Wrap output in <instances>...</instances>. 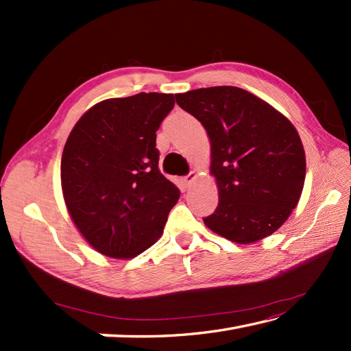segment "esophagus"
<instances>
[{"label":"esophagus","mask_w":351,"mask_h":351,"mask_svg":"<svg viewBox=\"0 0 351 351\" xmlns=\"http://www.w3.org/2000/svg\"><path fill=\"white\" fill-rule=\"evenodd\" d=\"M195 178H196V171H190V173L187 175V176H184V185H185V187H190V185H191V182L193 181H195Z\"/></svg>","instance_id":"1"}]
</instances>
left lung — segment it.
Returning a JSON list of instances; mask_svg holds the SVG:
<instances>
[{
  "label": "left lung",
  "instance_id": "left-lung-1",
  "mask_svg": "<svg viewBox=\"0 0 351 351\" xmlns=\"http://www.w3.org/2000/svg\"><path fill=\"white\" fill-rule=\"evenodd\" d=\"M176 104L204 125L219 205L204 219L238 244L271 235L299 202L306 160L299 132L258 96L234 86L196 88Z\"/></svg>",
  "mask_w": 351,
  "mask_h": 351
}]
</instances>
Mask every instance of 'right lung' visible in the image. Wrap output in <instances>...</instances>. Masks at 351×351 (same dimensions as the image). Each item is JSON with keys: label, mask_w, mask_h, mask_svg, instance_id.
I'll return each mask as SVG.
<instances>
[{"label": "right lung", "mask_w": 351, "mask_h": 351, "mask_svg": "<svg viewBox=\"0 0 351 351\" xmlns=\"http://www.w3.org/2000/svg\"><path fill=\"white\" fill-rule=\"evenodd\" d=\"M175 96L137 93L96 104L71 131L62 155L66 206L88 244L134 258L162 235L181 191L164 176L156 131Z\"/></svg>", "instance_id": "obj_1"}]
</instances>
